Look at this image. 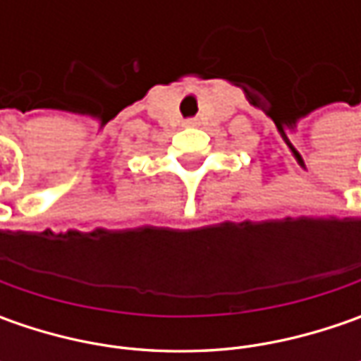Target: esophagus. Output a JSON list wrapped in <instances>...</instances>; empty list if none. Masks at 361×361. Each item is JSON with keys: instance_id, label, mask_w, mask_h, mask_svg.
I'll use <instances>...</instances> for the list:
<instances>
[{"instance_id": "obj_1", "label": "esophagus", "mask_w": 361, "mask_h": 361, "mask_svg": "<svg viewBox=\"0 0 361 361\" xmlns=\"http://www.w3.org/2000/svg\"><path fill=\"white\" fill-rule=\"evenodd\" d=\"M199 122H197V118H188L185 120V126H197Z\"/></svg>"}]
</instances>
